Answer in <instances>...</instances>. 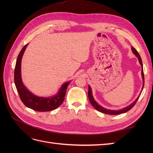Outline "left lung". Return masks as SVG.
I'll list each match as a JSON object with an SVG mask.
<instances>
[{"mask_svg":"<svg viewBox=\"0 0 153 153\" xmlns=\"http://www.w3.org/2000/svg\"><path fill=\"white\" fill-rule=\"evenodd\" d=\"M131 50L132 52L135 55V56L138 58V61H139V63L142 66V78L143 80V86H142V91L143 90V85H144V75H143V64H142V59L141 57L140 56L139 53H138L137 51L133 47H131ZM141 94V93H140ZM88 96H89V100L90 103H91V105L94 106V107L98 110L99 112L103 113V114H109V115H118V114H123L125 112H127L128 111H129L130 109H131L133 106L135 105L136 102L137 101L138 99L139 98L140 96H138V98L133 101L132 103H131L129 106H126V107H124L121 110H109V109H106L103 106H101L100 105H99L98 103L96 102L95 101V100L94 99V97L92 96V89L90 87V85H89V91H88Z\"/></svg>","mask_w":153,"mask_h":153,"instance_id":"obj_1","label":"left lung"}]
</instances>
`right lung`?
Masks as SVG:
<instances>
[{"label": "right lung", "instance_id": "right-lung-1", "mask_svg": "<svg viewBox=\"0 0 153 153\" xmlns=\"http://www.w3.org/2000/svg\"><path fill=\"white\" fill-rule=\"evenodd\" d=\"M28 45L29 43L23 47L18 54L16 60L15 73H14V80H15L17 91L23 103L27 107L38 111V112H48V111L53 110L58 108L62 103L65 98L64 97L66 95L68 86L70 84L71 81L64 83L56 94L48 97V98L39 97L32 93L23 84L21 74L22 59Z\"/></svg>", "mask_w": 153, "mask_h": 153}]
</instances>
